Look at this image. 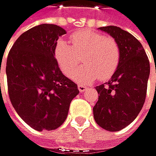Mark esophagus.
<instances>
[{
    "instance_id": "1",
    "label": "esophagus",
    "mask_w": 156,
    "mask_h": 156,
    "mask_svg": "<svg viewBox=\"0 0 156 156\" xmlns=\"http://www.w3.org/2000/svg\"><path fill=\"white\" fill-rule=\"evenodd\" d=\"M77 88H79V90L80 92H84L87 90V87L84 86V85H82V84H79V85H77Z\"/></svg>"
}]
</instances>
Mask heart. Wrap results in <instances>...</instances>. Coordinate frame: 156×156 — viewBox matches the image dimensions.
Listing matches in <instances>:
<instances>
[{"label": "heart", "instance_id": "b5f03b06", "mask_svg": "<svg viewBox=\"0 0 156 156\" xmlns=\"http://www.w3.org/2000/svg\"><path fill=\"white\" fill-rule=\"evenodd\" d=\"M72 45L59 40L55 45V61L66 76H71L83 57L85 65L74 75L73 80L88 84L101 77L107 80L115 72L120 62V48L116 41L104 34L84 30L70 36Z\"/></svg>", "mask_w": 156, "mask_h": 156}]
</instances>
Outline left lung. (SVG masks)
<instances>
[{"mask_svg":"<svg viewBox=\"0 0 156 156\" xmlns=\"http://www.w3.org/2000/svg\"><path fill=\"white\" fill-rule=\"evenodd\" d=\"M99 29L118 44L120 62L112 79L96 87L100 96L93 115L99 126L118 132L135 120L144 104L150 63L142 44L127 31L113 25Z\"/></svg>","mask_w":156,"mask_h":156,"instance_id":"left-lung-1","label":"left lung"}]
</instances>
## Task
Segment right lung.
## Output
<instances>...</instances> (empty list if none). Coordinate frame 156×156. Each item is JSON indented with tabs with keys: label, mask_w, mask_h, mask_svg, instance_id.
I'll return each mask as SVG.
<instances>
[{
	"label": "right lung",
	"mask_w": 156,
	"mask_h": 156,
	"mask_svg": "<svg viewBox=\"0 0 156 156\" xmlns=\"http://www.w3.org/2000/svg\"><path fill=\"white\" fill-rule=\"evenodd\" d=\"M65 34L55 24L34 26L18 37L7 57L10 101L23 121L39 132L61 126L71 101L80 93L54 55L55 45Z\"/></svg>",
	"instance_id": "add662e5"
}]
</instances>
